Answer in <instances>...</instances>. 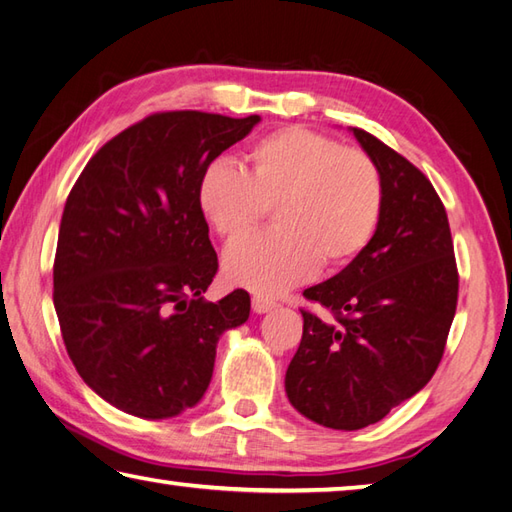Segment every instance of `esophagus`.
Masks as SVG:
<instances>
[{"mask_svg": "<svg viewBox=\"0 0 512 512\" xmlns=\"http://www.w3.org/2000/svg\"><path fill=\"white\" fill-rule=\"evenodd\" d=\"M274 307H278L276 300L265 298V296H254L252 298V309L256 311V314H265V311H271Z\"/></svg>", "mask_w": 512, "mask_h": 512, "instance_id": "obj_1", "label": "esophagus"}]
</instances>
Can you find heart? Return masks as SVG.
I'll return each mask as SVG.
<instances>
[{"mask_svg":"<svg viewBox=\"0 0 512 512\" xmlns=\"http://www.w3.org/2000/svg\"><path fill=\"white\" fill-rule=\"evenodd\" d=\"M245 161V170L216 161L198 181V207L225 243L254 232L269 210L276 221L271 232L229 247L232 283L278 294L316 265H349L371 243L384 183L369 152L287 125L256 141Z\"/></svg>","mask_w":512,"mask_h":512,"instance_id":"obj_1","label":"heart"}]
</instances>
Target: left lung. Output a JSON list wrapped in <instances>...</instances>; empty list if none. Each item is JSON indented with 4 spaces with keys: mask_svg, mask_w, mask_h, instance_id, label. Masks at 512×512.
<instances>
[{
    "mask_svg": "<svg viewBox=\"0 0 512 512\" xmlns=\"http://www.w3.org/2000/svg\"><path fill=\"white\" fill-rule=\"evenodd\" d=\"M378 163L384 205L364 252L302 291V340L285 375L289 402L322 426L356 431L420 391L444 356L460 274L442 198L411 161L353 128Z\"/></svg>",
    "mask_w": 512,
    "mask_h": 512,
    "instance_id": "obj_1",
    "label": "left lung"
}]
</instances>
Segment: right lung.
Wrapping results in <instances>:
<instances>
[{"instance_id":"right-lung-1","label":"right lung","mask_w":512,"mask_h":512,"mask_svg":"<svg viewBox=\"0 0 512 512\" xmlns=\"http://www.w3.org/2000/svg\"><path fill=\"white\" fill-rule=\"evenodd\" d=\"M258 114L154 112L112 137L72 185L61 216L52 302L83 382L117 409L161 420L210 387L216 342L249 318V294L218 302L198 181Z\"/></svg>"}]
</instances>
